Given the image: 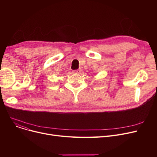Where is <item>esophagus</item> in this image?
I'll return each mask as SVG.
<instances>
[{
    "label": "esophagus",
    "mask_w": 157,
    "mask_h": 157,
    "mask_svg": "<svg viewBox=\"0 0 157 157\" xmlns=\"http://www.w3.org/2000/svg\"><path fill=\"white\" fill-rule=\"evenodd\" d=\"M81 72H82V70L81 69L74 71V73H76V74H81Z\"/></svg>",
    "instance_id": "esophagus-1"
}]
</instances>
